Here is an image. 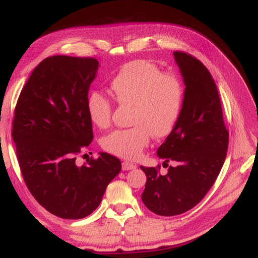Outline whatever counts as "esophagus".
<instances>
[{"mask_svg": "<svg viewBox=\"0 0 258 258\" xmlns=\"http://www.w3.org/2000/svg\"><path fill=\"white\" fill-rule=\"evenodd\" d=\"M136 169V164L128 162V161H124L122 163V170L123 171H128V170H134Z\"/></svg>", "mask_w": 258, "mask_h": 258, "instance_id": "esophagus-1", "label": "esophagus"}]
</instances>
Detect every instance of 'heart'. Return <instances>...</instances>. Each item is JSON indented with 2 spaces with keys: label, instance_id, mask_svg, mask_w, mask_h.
I'll return each instance as SVG.
<instances>
[{
  "label": "heart",
  "instance_id": "obj_1",
  "mask_svg": "<svg viewBox=\"0 0 258 258\" xmlns=\"http://www.w3.org/2000/svg\"><path fill=\"white\" fill-rule=\"evenodd\" d=\"M109 89L118 104L131 105L128 124L132 125L103 137L102 147L112 155L137 159L149 144L150 135L166 137L179 121L184 101L183 83L153 63L137 60L124 65L110 81ZM87 112L96 126L105 128L110 125L112 103L100 92L88 96Z\"/></svg>",
  "mask_w": 258,
  "mask_h": 258
}]
</instances>
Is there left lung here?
<instances>
[{
	"label": "left lung",
	"instance_id": "obj_1",
	"mask_svg": "<svg viewBox=\"0 0 258 258\" xmlns=\"http://www.w3.org/2000/svg\"><path fill=\"white\" fill-rule=\"evenodd\" d=\"M173 55L185 89L179 121L157 150L168 173L161 175L160 166H141L147 176L143 203L156 215L167 217L185 213L203 200L220 173L229 144L213 76L185 52L175 51ZM169 161L176 166H169Z\"/></svg>",
	"mask_w": 258,
	"mask_h": 258
}]
</instances>
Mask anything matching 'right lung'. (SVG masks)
<instances>
[{
    "label": "right lung",
    "mask_w": 258,
    "mask_h": 258,
    "mask_svg": "<svg viewBox=\"0 0 258 258\" xmlns=\"http://www.w3.org/2000/svg\"><path fill=\"white\" fill-rule=\"evenodd\" d=\"M98 69L94 57L44 58L15 108L12 137L26 185L42 207L63 219L89 216L121 171V161L105 153L76 163V155L94 138L87 99Z\"/></svg>",
    "instance_id": "1"
}]
</instances>
